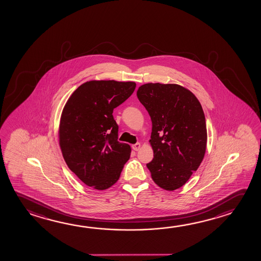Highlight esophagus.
<instances>
[{"instance_id": "esophagus-1", "label": "esophagus", "mask_w": 261, "mask_h": 261, "mask_svg": "<svg viewBox=\"0 0 261 261\" xmlns=\"http://www.w3.org/2000/svg\"><path fill=\"white\" fill-rule=\"evenodd\" d=\"M133 149L135 150V151H138L139 149H141V143H136V144H133Z\"/></svg>"}]
</instances>
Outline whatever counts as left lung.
<instances>
[{
	"mask_svg": "<svg viewBox=\"0 0 261 261\" xmlns=\"http://www.w3.org/2000/svg\"><path fill=\"white\" fill-rule=\"evenodd\" d=\"M137 97L152 122L149 143L154 157L147 167L158 186L175 191L198 170L207 148V128L201 104L178 84L146 83Z\"/></svg>",
	"mask_w": 261,
	"mask_h": 261,
	"instance_id": "obj_1",
	"label": "left lung"
}]
</instances>
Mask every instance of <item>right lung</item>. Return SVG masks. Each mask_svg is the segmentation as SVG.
Returning <instances> with one entry per match:
<instances>
[{"instance_id": "1", "label": "right lung", "mask_w": 261, "mask_h": 261, "mask_svg": "<svg viewBox=\"0 0 261 261\" xmlns=\"http://www.w3.org/2000/svg\"><path fill=\"white\" fill-rule=\"evenodd\" d=\"M135 88L133 82L90 81L73 91L62 110L58 133L63 159L94 190L115 184L129 159L130 146L118 141L112 112Z\"/></svg>"}]
</instances>
